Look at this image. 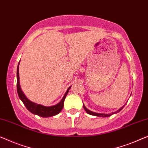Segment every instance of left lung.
<instances>
[{
	"label": "left lung",
	"mask_w": 148,
	"mask_h": 148,
	"mask_svg": "<svg viewBox=\"0 0 148 148\" xmlns=\"http://www.w3.org/2000/svg\"><path fill=\"white\" fill-rule=\"evenodd\" d=\"M125 106V105L123 106H122V108H120V109H119L118 110H117L116 112H112V114H100V113H96V112H92L91 111V110H88V108H86V106H84V104H83V107H84V109L86 110V112H87V113L88 114H90V115H92V116H98V117H103V118H104V117H108V116H110L112 115H113V114H116L118 113V112H119L120 111H121L123 109V108Z\"/></svg>",
	"instance_id": "left-lung-1"
}]
</instances>
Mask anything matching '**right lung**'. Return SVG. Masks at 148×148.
<instances>
[{
  "instance_id": "1",
  "label": "right lung",
  "mask_w": 148,
  "mask_h": 148,
  "mask_svg": "<svg viewBox=\"0 0 148 148\" xmlns=\"http://www.w3.org/2000/svg\"><path fill=\"white\" fill-rule=\"evenodd\" d=\"M19 64L20 63H18V64L16 72L17 92L20 99L22 100V102H23L24 105L25 106L28 111H30L33 114L38 115L40 117H43V118H48V117L54 116L60 113L61 110L63 108L64 100L71 86H70L68 88L67 91L66 92L64 96L60 102L56 105L51 106H45L38 104V103L33 102L26 98V96L25 95L24 92L21 90L19 82Z\"/></svg>"
}]
</instances>
